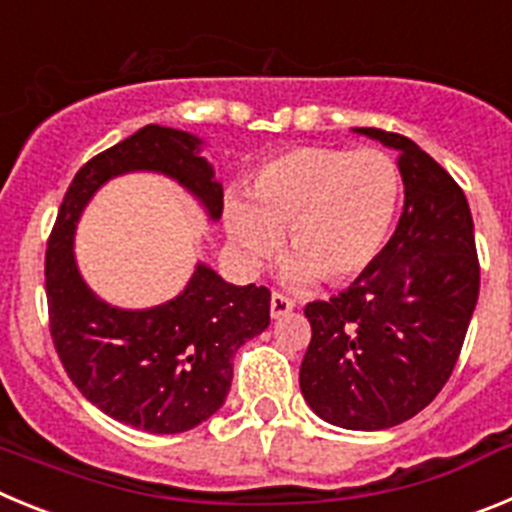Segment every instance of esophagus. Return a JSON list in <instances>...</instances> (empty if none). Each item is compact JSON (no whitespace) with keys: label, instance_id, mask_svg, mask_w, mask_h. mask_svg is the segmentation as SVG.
Returning <instances> with one entry per match:
<instances>
[{"label":"esophagus","instance_id":"obj_1","mask_svg":"<svg viewBox=\"0 0 512 512\" xmlns=\"http://www.w3.org/2000/svg\"><path fill=\"white\" fill-rule=\"evenodd\" d=\"M292 310H295V302L289 300V297H284L282 292L271 295V318H282V315H287Z\"/></svg>","mask_w":512,"mask_h":512}]
</instances>
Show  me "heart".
Segmentation results:
<instances>
[{
  "label": "heart",
  "mask_w": 512,
  "mask_h": 512,
  "mask_svg": "<svg viewBox=\"0 0 512 512\" xmlns=\"http://www.w3.org/2000/svg\"><path fill=\"white\" fill-rule=\"evenodd\" d=\"M251 207L230 200L225 225L251 266L282 246L284 279L310 287L320 277L346 284L374 266L392 233L400 205V174L382 151L295 148L271 158L251 184Z\"/></svg>",
  "instance_id": "heart-1"
}]
</instances>
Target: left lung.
Returning a JSON list of instances; mask_svg holds the SVG:
<instances>
[{"label":"left lung","mask_w":512,"mask_h":512,"mask_svg":"<svg viewBox=\"0 0 512 512\" xmlns=\"http://www.w3.org/2000/svg\"><path fill=\"white\" fill-rule=\"evenodd\" d=\"M397 148L405 207L369 271L328 302H307L312 338L300 390L315 413L348 431H382L449 382L479 295L467 197L413 140L356 128Z\"/></svg>","instance_id":"1"}]
</instances>
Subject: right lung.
Here are the masks:
<instances>
[{
  "label": "right lung",
  "mask_w": 512,
  "mask_h": 512,
  "mask_svg": "<svg viewBox=\"0 0 512 512\" xmlns=\"http://www.w3.org/2000/svg\"><path fill=\"white\" fill-rule=\"evenodd\" d=\"M200 138L146 125L76 171L45 248V297L56 354L71 382L104 415L146 433H182L220 410L233 356L269 325L271 292L235 287L200 264L182 295L151 310H120L99 300L76 269L74 228L107 179L161 171L200 197L212 220L223 187L200 156Z\"/></svg>",
  "instance_id": "right-lung-1"
}]
</instances>
